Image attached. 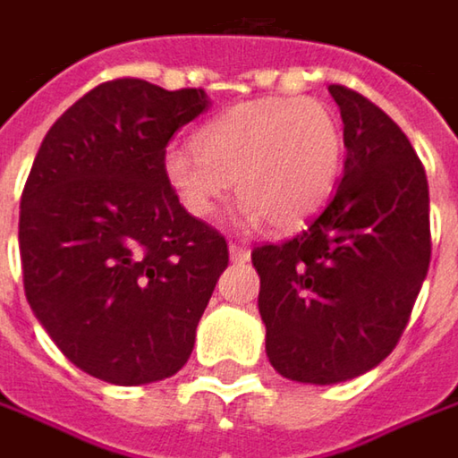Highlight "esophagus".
<instances>
[{
    "instance_id": "34e87169",
    "label": "esophagus",
    "mask_w": 458,
    "mask_h": 458,
    "mask_svg": "<svg viewBox=\"0 0 458 458\" xmlns=\"http://www.w3.org/2000/svg\"><path fill=\"white\" fill-rule=\"evenodd\" d=\"M229 258H232V263H247V260H250V250L242 245H237V242H232V245H229Z\"/></svg>"
}]
</instances>
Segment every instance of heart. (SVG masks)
I'll return each mask as SVG.
<instances>
[{
	"instance_id": "1",
	"label": "heart",
	"mask_w": 458,
	"mask_h": 458,
	"mask_svg": "<svg viewBox=\"0 0 458 458\" xmlns=\"http://www.w3.org/2000/svg\"><path fill=\"white\" fill-rule=\"evenodd\" d=\"M195 148H169L164 177L182 208L208 218L232 182L250 221L294 229L331 198L344 166V132L318 98L266 96L237 104L195 132Z\"/></svg>"
}]
</instances>
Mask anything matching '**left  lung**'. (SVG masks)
I'll use <instances>...</instances> for the list:
<instances>
[{
    "instance_id": "8db88e82",
    "label": "left lung",
    "mask_w": 458,
    "mask_h": 458,
    "mask_svg": "<svg viewBox=\"0 0 458 458\" xmlns=\"http://www.w3.org/2000/svg\"><path fill=\"white\" fill-rule=\"evenodd\" d=\"M344 122V177L286 242L252 250L271 365L331 386L380 365L402 339L430 266V195L402 127L328 85Z\"/></svg>"
}]
</instances>
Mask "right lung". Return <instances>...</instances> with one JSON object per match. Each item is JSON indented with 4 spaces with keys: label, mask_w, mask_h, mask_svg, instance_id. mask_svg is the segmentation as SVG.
Masks as SVG:
<instances>
[{
    "label": "right lung",
    "mask_w": 458,
    "mask_h": 458,
    "mask_svg": "<svg viewBox=\"0 0 458 458\" xmlns=\"http://www.w3.org/2000/svg\"><path fill=\"white\" fill-rule=\"evenodd\" d=\"M200 88L138 78L96 85L47 132L20 198L30 310L82 373L140 386L174 376L229 263L226 240L182 208L164 177Z\"/></svg>",
    "instance_id": "right-lung-1"
}]
</instances>
